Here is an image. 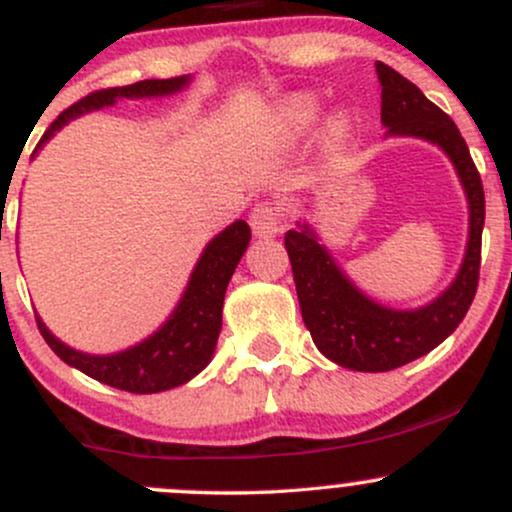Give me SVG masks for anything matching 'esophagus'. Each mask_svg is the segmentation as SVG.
Returning <instances> with one entry per match:
<instances>
[{
	"instance_id": "1",
	"label": "esophagus",
	"mask_w": 512,
	"mask_h": 512,
	"mask_svg": "<svg viewBox=\"0 0 512 512\" xmlns=\"http://www.w3.org/2000/svg\"><path fill=\"white\" fill-rule=\"evenodd\" d=\"M281 211L272 202H257L250 211V226L255 231V236L260 238H272L281 231Z\"/></svg>"
}]
</instances>
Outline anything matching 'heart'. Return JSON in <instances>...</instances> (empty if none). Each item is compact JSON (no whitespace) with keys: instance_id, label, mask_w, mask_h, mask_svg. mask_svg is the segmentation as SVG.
Instances as JSON below:
<instances>
[{"instance_id":"1","label":"heart","mask_w":512,"mask_h":512,"mask_svg":"<svg viewBox=\"0 0 512 512\" xmlns=\"http://www.w3.org/2000/svg\"><path fill=\"white\" fill-rule=\"evenodd\" d=\"M315 120H317V108L308 101V98H296V101H291L289 108H286V122H289L293 132H308V129L315 125ZM342 134H344L342 125H332L330 129L332 139H339Z\"/></svg>"}]
</instances>
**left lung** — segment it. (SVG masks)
Returning <instances> with one entry per match:
<instances>
[{"mask_svg": "<svg viewBox=\"0 0 512 512\" xmlns=\"http://www.w3.org/2000/svg\"><path fill=\"white\" fill-rule=\"evenodd\" d=\"M383 105L380 120L390 134H409L438 144L455 163L469 199V243L462 269L438 301L419 310H390L368 301L339 272L308 226L284 236L303 322L313 342L330 361L363 373H383L428 354L448 339L467 315L479 286L481 231L486 199L481 175L469 156L460 129L419 86L375 62Z\"/></svg>", "mask_w": 512, "mask_h": 512, "instance_id": "left-lung-1", "label": "left lung"}]
</instances>
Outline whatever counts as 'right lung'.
<instances>
[{"instance_id": "right-lung-1", "label": "right lung", "mask_w": 512, "mask_h": 512, "mask_svg": "<svg viewBox=\"0 0 512 512\" xmlns=\"http://www.w3.org/2000/svg\"><path fill=\"white\" fill-rule=\"evenodd\" d=\"M187 84V76H173V79H146L129 86L101 88L69 105L60 113L52 125L45 129L38 146L48 142L52 134L72 117L98 110L103 105H113L117 98H142V96H166V93L180 91ZM250 243V226L245 221H236L226 231L219 233L199 257L185 296L175 313L170 315L166 325L146 342L132 346L113 356H88L81 351L69 349L60 339L48 332V327L35 317L43 339L69 366L79 368L88 378L98 380L110 387L137 395L149 392H163L170 387L187 383L209 363L216 349V339L221 332V308L226 286L231 281L233 269L238 267L240 257Z\"/></svg>"}]
</instances>
